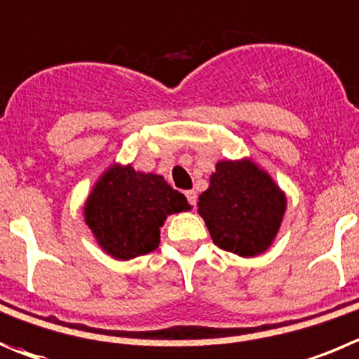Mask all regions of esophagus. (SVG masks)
Here are the masks:
<instances>
[{
    "mask_svg": "<svg viewBox=\"0 0 359 359\" xmlns=\"http://www.w3.org/2000/svg\"><path fill=\"white\" fill-rule=\"evenodd\" d=\"M185 196H187V199H189V203L192 204V206H196V203H197V194L194 192V190H189V192H185Z\"/></svg>",
    "mask_w": 359,
    "mask_h": 359,
    "instance_id": "1",
    "label": "esophagus"
}]
</instances>
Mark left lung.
I'll return each instance as SVG.
<instances>
[{"instance_id":"8db88e82","label":"left lung","mask_w":359,"mask_h":359,"mask_svg":"<svg viewBox=\"0 0 359 359\" xmlns=\"http://www.w3.org/2000/svg\"><path fill=\"white\" fill-rule=\"evenodd\" d=\"M197 206L217 247L255 257L278 234L287 197L252 158L220 160Z\"/></svg>"}]
</instances>
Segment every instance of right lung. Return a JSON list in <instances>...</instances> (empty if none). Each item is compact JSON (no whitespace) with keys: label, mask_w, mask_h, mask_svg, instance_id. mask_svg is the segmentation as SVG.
I'll return each instance as SVG.
<instances>
[{"label":"right lung","mask_w":359,"mask_h":359,"mask_svg":"<svg viewBox=\"0 0 359 359\" xmlns=\"http://www.w3.org/2000/svg\"><path fill=\"white\" fill-rule=\"evenodd\" d=\"M189 210L187 197L162 176L114 163L91 189L84 222L105 254L130 261L158 248L160 227L169 215Z\"/></svg>","instance_id":"add662e5"}]
</instances>
